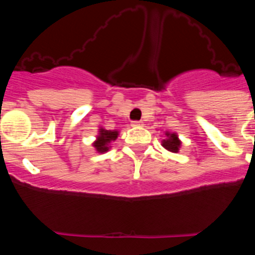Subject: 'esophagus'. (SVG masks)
Here are the masks:
<instances>
[{
    "mask_svg": "<svg viewBox=\"0 0 255 255\" xmlns=\"http://www.w3.org/2000/svg\"><path fill=\"white\" fill-rule=\"evenodd\" d=\"M131 126H134V128H140V126H143V123L141 121H132Z\"/></svg>",
    "mask_w": 255,
    "mask_h": 255,
    "instance_id": "esophagus-1",
    "label": "esophagus"
}]
</instances>
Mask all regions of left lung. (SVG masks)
Returning a JSON list of instances; mask_svg holds the SVG:
<instances>
[{
	"label": "left lung",
	"instance_id": "left-lung-1",
	"mask_svg": "<svg viewBox=\"0 0 255 255\" xmlns=\"http://www.w3.org/2000/svg\"><path fill=\"white\" fill-rule=\"evenodd\" d=\"M162 145L167 150L172 153L179 152L180 147H181V141H180L179 136L176 132H166V139L162 140Z\"/></svg>",
	"mask_w": 255,
	"mask_h": 255
}]
</instances>
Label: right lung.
I'll return each instance as SVG.
<instances>
[{
  "label": "right lung",
  "mask_w": 255,
  "mask_h": 255,
  "mask_svg": "<svg viewBox=\"0 0 255 255\" xmlns=\"http://www.w3.org/2000/svg\"><path fill=\"white\" fill-rule=\"evenodd\" d=\"M119 131L117 130H106L101 128L98 136L93 143V147L98 153H105L110 149V143L117 139Z\"/></svg>",
  "instance_id": "1"
}]
</instances>
